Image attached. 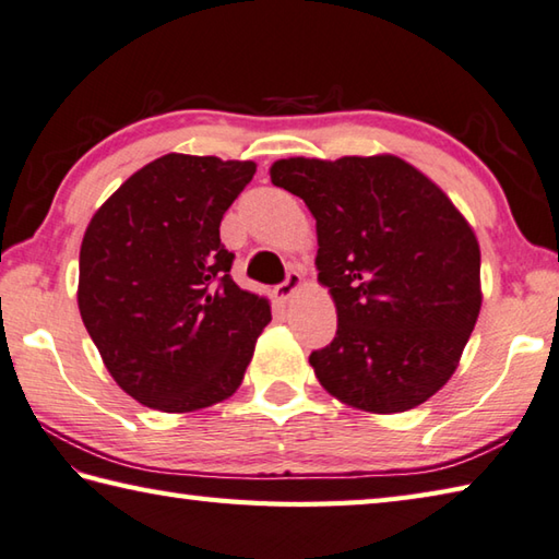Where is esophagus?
Wrapping results in <instances>:
<instances>
[{"instance_id":"34e87169","label":"esophagus","mask_w":559,"mask_h":559,"mask_svg":"<svg viewBox=\"0 0 559 559\" xmlns=\"http://www.w3.org/2000/svg\"><path fill=\"white\" fill-rule=\"evenodd\" d=\"M302 288V276H300V271H288V276H286V281L281 283V286L276 288V295L281 300H290L295 293H298Z\"/></svg>"}]
</instances>
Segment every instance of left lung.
Listing matches in <instances>:
<instances>
[{
	"instance_id": "left-lung-1",
	"label": "left lung",
	"mask_w": 559,
	"mask_h": 559,
	"mask_svg": "<svg viewBox=\"0 0 559 559\" xmlns=\"http://www.w3.org/2000/svg\"><path fill=\"white\" fill-rule=\"evenodd\" d=\"M271 181L310 207L336 305V336L310 354L317 380L364 412L419 407L455 373L483 305L473 227L395 155L278 159Z\"/></svg>"
}]
</instances>
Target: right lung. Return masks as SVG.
<instances>
[{"label": "right lung", "instance_id": "right-lung-1", "mask_svg": "<svg viewBox=\"0 0 559 559\" xmlns=\"http://www.w3.org/2000/svg\"><path fill=\"white\" fill-rule=\"evenodd\" d=\"M254 171L171 152L120 183L86 227L82 322L120 390L145 407L203 409L242 385L271 305L229 276L221 221Z\"/></svg>", "mask_w": 559, "mask_h": 559}]
</instances>
